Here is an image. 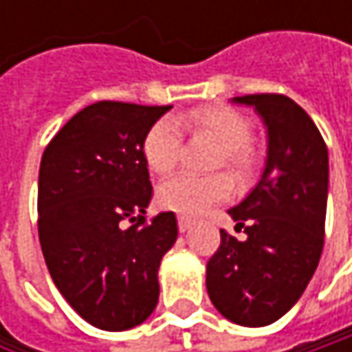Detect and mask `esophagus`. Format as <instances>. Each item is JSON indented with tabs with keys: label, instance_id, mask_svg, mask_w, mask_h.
Segmentation results:
<instances>
[{
	"label": "esophagus",
	"instance_id": "obj_1",
	"mask_svg": "<svg viewBox=\"0 0 352 352\" xmlns=\"http://www.w3.org/2000/svg\"><path fill=\"white\" fill-rule=\"evenodd\" d=\"M177 224H179V232H187V230H191L193 220L187 216H177Z\"/></svg>",
	"mask_w": 352,
	"mask_h": 352
}]
</instances>
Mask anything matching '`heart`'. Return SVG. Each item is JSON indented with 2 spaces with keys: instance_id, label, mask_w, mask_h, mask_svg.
I'll return each instance as SVG.
<instances>
[{
  "instance_id": "b5f03b06",
  "label": "heart",
  "mask_w": 352,
  "mask_h": 352,
  "mask_svg": "<svg viewBox=\"0 0 352 352\" xmlns=\"http://www.w3.org/2000/svg\"><path fill=\"white\" fill-rule=\"evenodd\" d=\"M191 132H206L214 136L220 144V161H226L239 175H245L250 169V124L245 116L224 106H208L181 113L177 120L161 118L151 126L144 136L142 153L146 165L155 173L173 171L183 153V134L181 128ZM234 193V181L226 173L212 175H193L179 173L169 177L159 185V204L171 212L183 216H199L230 199Z\"/></svg>"
}]
</instances>
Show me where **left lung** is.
Wrapping results in <instances>:
<instances>
[{"label":"left lung","mask_w":352,"mask_h":352,"mask_svg":"<svg viewBox=\"0 0 352 352\" xmlns=\"http://www.w3.org/2000/svg\"><path fill=\"white\" fill-rule=\"evenodd\" d=\"M232 102L261 116L267 159L254 189L228 210L246 239L220 230L206 287L222 316L256 328L287 314L316 271L324 246L328 148L312 118L285 96L258 94Z\"/></svg>","instance_id":"obj_1"}]
</instances>
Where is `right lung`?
Wrapping results in <instances>:
<instances>
[{"label":"right lung","mask_w":352,"mask_h":352,"mask_svg":"<svg viewBox=\"0 0 352 352\" xmlns=\"http://www.w3.org/2000/svg\"><path fill=\"white\" fill-rule=\"evenodd\" d=\"M169 109L91 104L40 161L38 236L48 273L71 308L102 330L134 328L159 302V267L175 245L177 220L161 212L146 222L153 185L142 142Z\"/></svg>","instance_id":"obj_1"}]
</instances>
